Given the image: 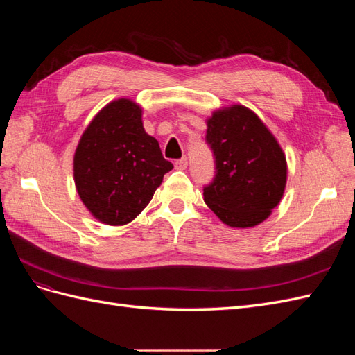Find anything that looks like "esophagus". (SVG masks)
Here are the masks:
<instances>
[{
  "label": "esophagus",
  "instance_id": "esophagus-1",
  "mask_svg": "<svg viewBox=\"0 0 355 355\" xmlns=\"http://www.w3.org/2000/svg\"><path fill=\"white\" fill-rule=\"evenodd\" d=\"M175 167L178 168V170H185L187 167H188V158L187 157H182V158H179L176 163H175Z\"/></svg>",
  "mask_w": 355,
  "mask_h": 355
}]
</instances>
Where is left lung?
I'll return each mask as SVG.
<instances>
[{
	"label": "left lung",
	"instance_id": "obj_1",
	"mask_svg": "<svg viewBox=\"0 0 355 355\" xmlns=\"http://www.w3.org/2000/svg\"><path fill=\"white\" fill-rule=\"evenodd\" d=\"M206 142L216 171L204 187V201L232 228L259 225L278 206L286 188L287 163L282 146L253 111L243 105L213 112Z\"/></svg>",
	"mask_w": 355,
	"mask_h": 355
}]
</instances>
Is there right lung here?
I'll return each instance as SVG.
<instances>
[{"label": "right lung", "mask_w": 355, "mask_h": 355, "mask_svg": "<svg viewBox=\"0 0 355 355\" xmlns=\"http://www.w3.org/2000/svg\"><path fill=\"white\" fill-rule=\"evenodd\" d=\"M173 164L142 124V108L118 99L85 128L73 155V180L84 206L106 225L132 222Z\"/></svg>", "instance_id": "right-lung-1"}]
</instances>
